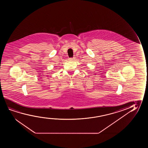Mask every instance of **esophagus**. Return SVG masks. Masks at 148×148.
<instances>
[{"instance_id": "esophagus-1", "label": "esophagus", "mask_w": 148, "mask_h": 148, "mask_svg": "<svg viewBox=\"0 0 148 148\" xmlns=\"http://www.w3.org/2000/svg\"><path fill=\"white\" fill-rule=\"evenodd\" d=\"M76 58V57H75V56H74V57H73V58H69V60H70V61H74V60H75V59H76V58Z\"/></svg>"}]
</instances>
